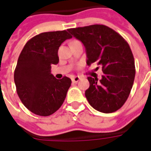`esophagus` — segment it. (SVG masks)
Segmentation results:
<instances>
[{"instance_id":"34e87169","label":"esophagus","mask_w":151,"mask_h":151,"mask_svg":"<svg viewBox=\"0 0 151 151\" xmlns=\"http://www.w3.org/2000/svg\"><path fill=\"white\" fill-rule=\"evenodd\" d=\"M79 80H80V77H78V76H75V77H73L72 78V82H73V83H77Z\"/></svg>"}]
</instances>
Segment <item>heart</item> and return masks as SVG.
I'll list each match as a JSON object with an SVG mask.
<instances>
[{
    "label": "heart",
    "instance_id": "b5f03b06",
    "mask_svg": "<svg viewBox=\"0 0 151 151\" xmlns=\"http://www.w3.org/2000/svg\"><path fill=\"white\" fill-rule=\"evenodd\" d=\"M74 41H77V40H73V42H74Z\"/></svg>",
    "mask_w": 151,
    "mask_h": 151
}]
</instances>
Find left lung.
I'll list each match as a JSON object with an SVG mask.
<instances>
[{
	"label": "left lung",
	"mask_w": 151,
	"mask_h": 151,
	"mask_svg": "<svg viewBox=\"0 0 151 151\" xmlns=\"http://www.w3.org/2000/svg\"><path fill=\"white\" fill-rule=\"evenodd\" d=\"M68 31L84 44L86 64L96 63L104 72L99 81L87 78L90 87L85 95L89 104L104 113L117 111L129 95L136 73L129 43L116 31L104 25L70 28Z\"/></svg>",
	"instance_id": "obj_1"
}]
</instances>
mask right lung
<instances>
[{
	"instance_id": "add662e5",
	"label": "right lung",
	"mask_w": 151,
	"mask_h": 151,
	"mask_svg": "<svg viewBox=\"0 0 151 151\" xmlns=\"http://www.w3.org/2000/svg\"><path fill=\"white\" fill-rule=\"evenodd\" d=\"M72 36L67 31L43 32L28 40L18 57L14 82L19 99L29 111L47 116L65 101L71 79H56L51 65L59 62L58 49Z\"/></svg>"
}]
</instances>
